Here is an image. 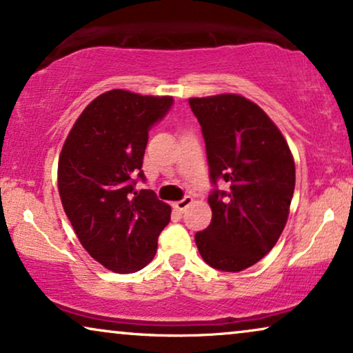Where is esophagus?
I'll use <instances>...</instances> for the list:
<instances>
[{
  "instance_id": "1",
  "label": "esophagus",
  "mask_w": 353,
  "mask_h": 353,
  "mask_svg": "<svg viewBox=\"0 0 353 353\" xmlns=\"http://www.w3.org/2000/svg\"><path fill=\"white\" fill-rule=\"evenodd\" d=\"M192 201H194V199H192L190 195H185L184 199L179 200V201H176V203H174L172 206H174V210L179 211V213H184V211L187 210V206H189Z\"/></svg>"
}]
</instances>
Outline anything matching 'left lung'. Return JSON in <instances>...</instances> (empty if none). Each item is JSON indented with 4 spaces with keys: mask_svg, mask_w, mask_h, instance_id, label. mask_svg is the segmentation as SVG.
<instances>
[{
    "mask_svg": "<svg viewBox=\"0 0 353 353\" xmlns=\"http://www.w3.org/2000/svg\"><path fill=\"white\" fill-rule=\"evenodd\" d=\"M205 139L213 211L195 234L203 260L219 271L237 272L260 261L288 223L295 187L289 145L260 106L241 95L190 98ZM223 180L228 189L219 191Z\"/></svg>",
    "mask_w": 353,
    "mask_h": 353,
    "instance_id": "obj_1",
    "label": "left lung"
}]
</instances>
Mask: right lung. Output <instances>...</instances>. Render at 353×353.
<instances>
[{
    "instance_id": "1",
    "label": "right lung",
    "mask_w": 353,
    "mask_h": 353,
    "mask_svg": "<svg viewBox=\"0 0 353 353\" xmlns=\"http://www.w3.org/2000/svg\"><path fill=\"white\" fill-rule=\"evenodd\" d=\"M172 103V97L103 93L82 111L61 150L58 189L65 214L90 256L119 274L153 260L171 219V206L135 185L145 182L150 129Z\"/></svg>"
}]
</instances>
